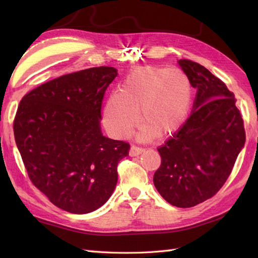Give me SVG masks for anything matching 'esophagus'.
I'll list each match as a JSON object with an SVG mask.
<instances>
[{"label": "esophagus", "mask_w": 258, "mask_h": 258, "mask_svg": "<svg viewBox=\"0 0 258 258\" xmlns=\"http://www.w3.org/2000/svg\"><path fill=\"white\" fill-rule=\"evenodd\" d=\"M144 149H142L140 146H136V145H132L130 149V156H138L140 154L143 153Z\"/></svg>", "instance_id": "1"}]
</instances>
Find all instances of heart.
Returning <instances> with one entry per match:
<instances>
[{"label": "heart", "mask_w": 258, "mask_h": 258, "mask_svg": "<svg viewBox=\"0 0 258 258\" xmlns=\"http://www.w3.org/2000/svg\"><path fill=\"white\" fill-rule=\"evenodd\" d=\"M193 101V87L184 72L144 67L125 76L120 92H113L104 107V124L109 133L124 139L140 119L143 135L166 138L182 126Z\"/></svg>", "instance_id": "b5f03b06"}]
</instances>
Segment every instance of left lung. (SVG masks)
<instances>
[{"label": "left lung", "mask_w": 258, "mask_h": 258, "mask_svg": "<svg viewBox=\"0 0 258 258\" xmlns=\"http://www.w3.org/2000/svg\"><path fill=\"white\" fill-rule=\"evenodd\" d=\"M197 90L193 112L157 151L161 166L153 177L169 204L193 207L211 199L225 184L245 143L244 120L234 93L203 65L179 59Z\"/></svg>", "instance_id": "1"}]
</instances>
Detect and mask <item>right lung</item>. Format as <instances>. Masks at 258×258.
I'll list each match as a JSON object with an SVG mask.
<instances>
[{"mask_svg":"<svg viewBox=\"0 0 258 258\" xmlns=\"http://www.w3.org/2000/svg\"><path fill=\"white\" fill-rule=\"evenodd\" d=\"M117 70L98 67L59 76L22 98L13 131L27 175L54 205L86 214L105 203L130 144L102 135L104 94Z\"/></svg>","mask_w":258,"mask_h":258,"instance_id":"obj_1","label":"right lung"}]
</instances>
